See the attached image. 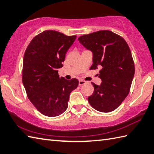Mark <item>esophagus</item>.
<instances>
[{
    "label": "esophagus",
    "mask_w": 154,
    "mask_h": 154,
    "mask_svg": "<svg viewBox=\"0 0 154 154\" xmlns=\"http://www.w3.org/2000/svg\"><path fill=\"white\" fill-rule=\"evenodd\" d=\"M86 82L85 81H84V80H79V86H82V85H84V84H86Z\"/></svg>",
    "instance_id": "obj_1"
}]
</instances>
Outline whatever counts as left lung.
<instances>
[{
	"label": "left lung",
	"mask_w": 154,
	"mask_h": 154,
	"mask_svg": "<svg viewBox=\"0 0 154 154\" xmlns=\"http://www.w3.org/2000/svg\"><path fill=\"white\" fill-rule=\"evenodd\" d=\"M93 54L91 69L101 68L100 86L92 82L94 93L88 97L97 111L109 112L117 109L127 96L134 76V64L127 43L109 30L99 31L78 39Z\"/></svg>",
	"instance_id": "obj_1"
}]
</instances>
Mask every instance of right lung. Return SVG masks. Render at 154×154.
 <instances>
[{
  "label": "right lung",
  "mask_w": 154,
  "mask_h": 154,
  "mask_svg": "<svg viewBox=\"0 0 154 154\" xmlns=\"http://www.w3.org/2000/svg\"><path fill=\"white\" fill-rule=\"evenodd\" d=\"M76 35L66 36L47 30L31 41L23 60L22 82L28 97L40 112L47 117L59 116L66 110L71 91L78 80L59 77L66 53Z\"/></svg>",
  "instance_id": "obj_1"
}]
</instances>
